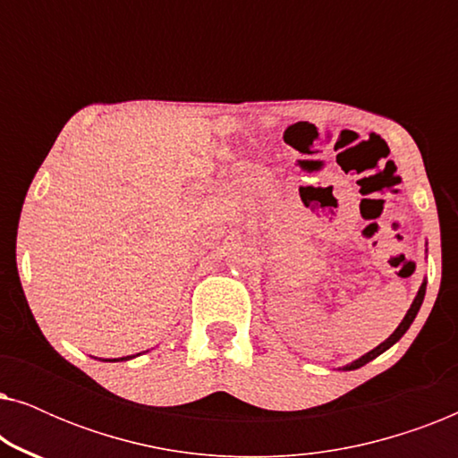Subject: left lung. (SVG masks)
Returning a JSON list of instances; mask_svg holds the SVG:
<instances>
[{
  "mask_svg": "<svg viewBox=\"0 0 458 458\" xmlns=\"http://www.w3.org/2000/svg\"><path fill=\"white\" fill-rule=\"evenodd\" d=\"M423 298H425V284L421 285V290H419V293H417V298H415V300H412V304H411V309H409V312H406V317L403 318V323H400V325H398V327H396V331H394V334H392L390 337H387V340H386V342H381L377 348H375V350H371V352H367L365 356H360V359H359V360H354V362H352V365H348V367H346V369H348V371H352V369H359V367H362V365H367V362H369V360H373V359H375V356H379L381 352H386V350H387V348H390V346H394V344H396V342L400 340V337H403V335L406 334V329H409V327H411V323H412V321H415L417 312H419V309H421V302H423Z\"/></svg>",
  "mask_w": 458,
  "mask_h": 458,
  "instance_id": "1",
  "label": "left lung"
}]
</instances>
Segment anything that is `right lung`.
<instances>
[{"instance_id": "add662e5", "label": "right lung", "mask_w": 458, "mask_h": 458, "mask_svg": "<svg viewBox=\"0 0 458 458\" xmlns=\"http://www.w3.org/2000/svg\"><path fill=\"white\" fill-rule=\"evenodd\" d=\"M127 359H133V356H124V359H116V360H127Z\"/></svg>"}]
</instances>
